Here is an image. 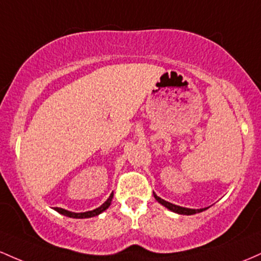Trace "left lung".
<instances>
[{
	"instance_id": "obj_1",
	"label": "left lung",
	"mask_w": 261,
	"mask_h": 261,
	"mask_svg": "<svg viewBox=\"0 0 261 261\" xmlns=\"http://www.w3.org/2000/svg\"><path fill=\"white\" fill-rule=\"evenodd\" d=\"M154 197L155 200H156L159 203H162L163 206H165L166 208H169L170 211H172V212H176L178 215H195V213H198V212H202V211H204L206 208H200V210H191V208H185V207H180V206H176V204H172L170 203V202L163 200V198H160L159 196H156L154 194Z\"/></svg>"
}]
</instances>
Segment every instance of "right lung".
<instances>
[{
	"label": "right lung",
	"instance_id": "1",
	"mask_svg": "<svg viewBox=\"0 0 261 261\" xmlns=\"http://www.w3.org/2000/svg\"><path fill=\"white\" fill-rule=\"evenodd\" d=\"M113 198V192L111 194L110 197H108V200L105 202L102 206H99L98 208L93 210V211H89V212H83V213H75V212H70V211H66L64 208H59V207H55V211H58V212L61 213V215L66 216V217H70V218H91V217H95V216L99 215V213H102L103 211H106L108 207H110L111 204V201H112Z\"/></svg>",
	"mask_w": 261,
	"mask_h": 261
}]
</instances>
